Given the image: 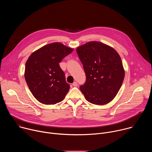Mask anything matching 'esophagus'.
<instances>
[{
  "instance_id": "34e87169",
  "label": "esophagus",
  "mask_w": 152,
  "mask_h": 152,
  "mask_svg": "<svg viewBox=\"0 0 152 152\" xmlns=\"http://www.w3.org/2000/svg\"><path fill=\"white\" fill-rule=\"evenodd\" d=\"M73 86H77V82H74L73 83Z\"/></svg>"
}]
</instances>
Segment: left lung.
Returning <instances> with one entry per match:
<instances>
[{
  "mask_svg": "<svg viewBox=\"0 0 152 152\" xmlns=\"http://www.w3.org/2000/svg\"><path fill=\"white\" fill-rule=\"evenodd\" d=\"M86 75L80 90L88 102L97 105L111 102L123 83L125 72L121 58L112 47L90 41L76 49Z\"/></svg>",
  "mask_w": 152,
  "mask_h": 152,
  "instance_id": "left-lung-1",
  "label": "left lung"
}]
</instances>
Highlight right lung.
<instances>
[{
  "label": "right lung",
  "mask_w": 152,
  "mask_h": 152,
  "mask_svg": "<svg viewBox=\"0 0 152 152\" xmlns=\"http://www.w3.org/2000/svg\"><path fill=\"white\" fill-rule=\"evenodd\" d=\"M73 50L55 42L42 46L28 58L25 78L32 95L40 103L55 104L66 97L70 85L59 63Z\"/></svg>",
  "instance_id": "right-lung-1"
}]
</instances>
